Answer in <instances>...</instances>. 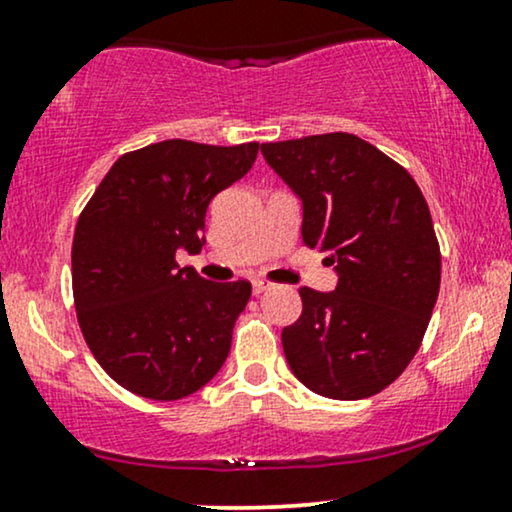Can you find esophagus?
Listing matches in <instances>:
<instances>
[{
    "label": "esophagus",
    "mask_w": 512,
    "mask_h": 512,
    "mask_svg": "<svg viewBox=\"0 0 512 512\" xmlns=\"http://www.w3.org/2000/svg\"><path fill=\"white\" fill-rule=\"evenodd\" d=\"M269 288H272V283H269V281H264V279L252 281V293H255V295L269 291Z\"/></svg>",
    "instance_id": "esophagus-1"
}]
</instances>
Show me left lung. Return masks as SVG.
Segmentation results:
<instances>
[{
    "label": "left lung",
    "instance_id": "left-lung-1",
    "mask_svg": "<svg viewBox=\"0 0 512 512\" xmlns=\"http://www.w3.org/2000/svg\"><path fill=\"white\" fill-rule=\"evenodd\" d=\"M262 155L303 200L305 245L338 272L334 293L300 288L303 312L281 331L288 365L319 396H374L420 350L439 298L427 200L403 166L350 133L264 143Z\"/></svg>",
    "mask_w": 512,
    "mask_h": 512
}]
</instances>
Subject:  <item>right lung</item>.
I'll list each match as a JSON object with an SVG mask.
<instances>
[{"mask_svg":"<svg viewBox=\"0 0 512 512\" xmlns=\"http://www.w3.org/2000/svg\"><path fill=\"white\" fill-rule=\"evenodd\" d=\"M260 143L162 140L116 159L80 212L71 248L76 317L90 353L116 384L178 400L229 357L252 286L212 283L176 262L202 250L212 197L255 164Z\"/></svg>","mask_w":512,"mask_h":512,"instance_id":"1","label":"right lung"}]
</instances>
